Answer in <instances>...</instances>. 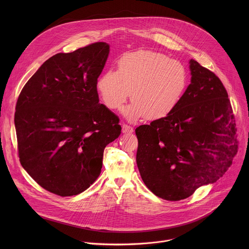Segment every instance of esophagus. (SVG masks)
Masks as SVG:
<instances>
[{
  "instance_id": "obj_1",
  "label": "esophagus",
  "mask_w": 249,
  "mask_h": 249,
  "mask_svg": "<svg viewBox=\"0 0 249 249\" xmlns=\"http://www.w3.org/2000/svg\"><path fill=\"white\" fill-rule=\"evenodd\" d=\"M133 132V127L124 124H123V133H132Z\"/></svg>"
}]
</instances>
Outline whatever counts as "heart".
I'll use <instances>...</instances> for the list:
<instances>
[{
  "instance_id": "heart-1",
  "label": "heart",
  "mask_w": 249,
  "mask_h": 249,
  "mask_svg": "<svg viewBox=\"0 0 249 249\" xmlns=\"http://www.w3.org/2000/svg\"><path fill=\"white\" fill-rule=\"evenodd\" d=\"M187 86L184 66L165 54L138 51L122 56L117 71H105L97 81V90L108 108L116 110L126 102L131 92L132 103L123 109L130 122L143 117L158 120L171 114Z\"/></svg>"
}]
</instances>
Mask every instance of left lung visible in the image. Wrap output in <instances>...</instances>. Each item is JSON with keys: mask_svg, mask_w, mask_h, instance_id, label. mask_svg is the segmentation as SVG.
<instances>
[{"mask_svg": "<svg viewBox=\"0 0 249 249\" xmlns=\"http://www.w3.org/2000/svg\"><path fill=\"white\" fill-rule=\"evenodd\" d=\"M189 64L191 83L175 110L135 129L142 181L155 196L171 201L217 181L235 152L236 124L222 82L197 61Z\"/></svg>", "mask_w": 249, "mask_h": 249, "instance_id": "8db88e82", "label": "left lung"}]
</instances>
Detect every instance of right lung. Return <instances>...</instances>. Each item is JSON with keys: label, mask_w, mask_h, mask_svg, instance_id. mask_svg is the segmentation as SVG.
Masks as SVG:
<instances>
[{"label": "right lung", "mask_w": 249, "mask_h": 249, "mask_svg": "<svg viewBox=\"0 0 249 249\" xmlns=\"http://www.w3.org/2000/svg\"><path fill=\"white\" fill-rule=\"evenodd\" d=\"M109 51L98 42L57 53L19 95L14 124L21 165L60 196L78 195L96 181L106 146L121 134L118 116L99 103L97 91Z\"/></svg>", "instance_id": "obj_1"}]
</instances>
